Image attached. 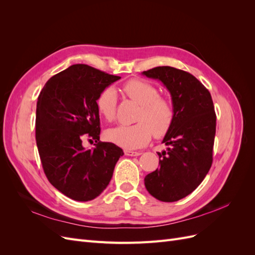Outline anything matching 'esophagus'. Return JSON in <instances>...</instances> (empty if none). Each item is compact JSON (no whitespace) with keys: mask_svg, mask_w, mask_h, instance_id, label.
Listing matches in <instances>:
<instances>
[{"mask_svg":"<svg viewBox=\"0 0 255 255\" xmlns=\"http://www.w3.org/2000/svg\"><path fill=\"white\" fill-rule=\"evenodd\" d=\"M125 154L128 156H139L141 152H137V151H132V150H125Z\"/></svg>","mask_w":255,"mask_h":255,"instance_id":"1","label":"esophagus"}]
</instances>
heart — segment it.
Segmentation results:
<instances>
[{
	"label": "heart",
	"mask_w": 255,
	"mask_h": 255,
	"mask_svg": "<svg viewBox=\"0 0 255 255\" xmlns=\"http://www.w3.org/2000/svg\"><path fill=\"white\" fill-rule=\"evenodd\" d=\"M125 95L139 104L132 126H118L106 130L110 141L126 149H137L148 143L152 134L164 136L171 128L174 120V109L169 99L159 96L154 85L142 80H129L122 87ZM99 114L107 120L115 119L117 109V94L114 88L103 89L96 100Z\"/></svg>",
	"instance_id": "heart-1"
}]
</instances>
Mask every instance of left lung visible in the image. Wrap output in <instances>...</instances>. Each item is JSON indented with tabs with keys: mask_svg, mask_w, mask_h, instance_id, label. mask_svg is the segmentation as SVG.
Segmentation results:
<instances>
[{
	"mask_svg": "<svg viewBox=\"0 0 255 255\" xmlns=\"http://www.w3.org/2000/svg\"><path fill=\"white\" fill-rule=\"evenodd\" d=\"M158 80L171 95L174 120L158 153L159 168L144 177L149 194L174 202L191 194L204 180L213 163L216 114L210 91L194 75L163 66L143 71Z\"/></svg>",
	"mask_w": 255,
	"mask_h": 255,
	"instance_id": "left-lung-1",
	"label": "left lung"
}]
</instances>
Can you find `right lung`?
<instances>
[{
	"label": "right lung",
	"mask_w": 255,
	"mask_h": 255,
	"mask_svg": "<svg viewBox=\"0 0 255 255\" xmlns=\"http://www.w3.org/2000/svg\"><path fill=\"white\" fill-rule=\"evenodd\" d=\"M120 76L87 65H72L45 83L36 110V142L49 182L68 198L94 200L110 184L123 151L100 141L96 100ZM84 139L95 140L91 150Z\"/></svg>",
	"instance_id": "add662e5"
}]
</instances>
